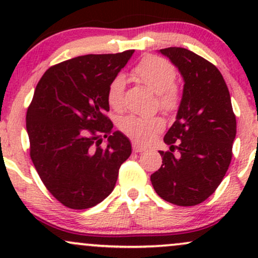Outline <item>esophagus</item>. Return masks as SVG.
I'll return each instance as SVG.
<instances>
[{"instance_id":"obj_1","label":"esophagus","mask_w":258,"mask_h":258,"mask_svg":"<svg viewBox=\"0 0 258 258\" xmlns=\"http://www.w3.org/2000/svg\"><path fill=\"white\" fill-rule=\"evenodd\" d=\"M132 149H133V152H135V153H142V152H144V150H146V148L138 146L137 143H133L132 144Z\"/></svg>"}]
</instances>
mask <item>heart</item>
I'll list each match as a JSON object with an SVG mask.
<instances>
[{"label": "heart", "instance_id": "heart-1", "mask_svg": "<svg viewBox=\"0 0 258 258\" xmlns=\"http://www.w3.org/2000/svg\"><path fill=\"white\" fill-rule=\"evenodd\" d=\"M135 78L146 85L158 96L159 106L165 111H173L178 108L180 94L173 84L176 69L172 63L161 57L148 55L142 59L133 69ZM106 100L112 110L120 111L125 104V79L122 75L115 76L106 91ZM120 130L127 137L141 144H146L156 133L164 128V121L159 116L141 117L128 115L121 119Z\"/></svg>", "mask_w": 258, "mask_h": 258}]
</instances>
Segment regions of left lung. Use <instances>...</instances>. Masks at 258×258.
Returning <instances> with one entry per match:
<instances>
[{
    "mask_svg": "<svg viewBox=\"0 0 258 258\" xmlns=\"http://www.w3.org/2000/svg\"><path fill=\"white\" fill-rule=\"evenodd\" d=\"M160 52L178 68L184 80L176 121L164 137L162 165L150 176L160 198L178 206L205 201L226 176L232 160L236 120L220 70L180 47Z\"/></svg>",
    "mask_w": 258,
    "mask_h": 258,
    "instance_id": "obj_1",
    "label": "left lung"
}]
</instances>
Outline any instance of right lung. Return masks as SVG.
Listing matches in <instances>:
<instances>
[{"mask_svg": "<svg viewBox=\"0 0 258 258\" xmlns=\"http://www.w3.org/2000/svg\"><path fill=\"white\" fill-rule=\"evenodd\" d=\"M87 54L49 68L26 112L30 158L48 191L64 206L84 210L111 193L131 155L130 139L112 131L106 91L132 57ZM108 138L105 147L100 146Z\"/></svg>", "mask_w": 258, "mask_h": 258, "instance_id": "1", "label": "right lung"}]
</instances>
